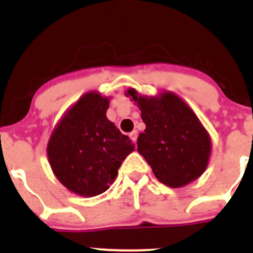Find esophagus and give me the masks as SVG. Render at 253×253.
<instances>
[{"instance_id": "obj_1", "label": "esophagus", "mask_w": 253, "mask_h": 253, "mask_svg": "<svg viewBox=\"0 0 253 253\" xmlns=\"http://www.w3.org/2000/svg\"><path fill=\"white\" fill-rule=\"evenodd\" d=\"M137 137H138V132H137L136 129H134V131H132L131 133H129V138H131L133 142L137 141Z\"/></svg>"}]
</instances>
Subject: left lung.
<instances>
[{"label": "left lung", "mask_w": 253, "mask_h": 253, "mask_svg": "<svg viewBox=\"0 0 253 253\" xmlns=\"http://www.w3.org/2000/svg\"><path fill=\"white\" fill-rule=\"evenodd\" d=\"M125 95L141 110L145 129L137 147L155 177L171 188L201 177L208 167L211 138L195 111L169 90L148 96L129 88Z\"/></svg>", "instance_id": "1"}]
</instances>
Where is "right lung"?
I'll return each instance as SVG.
<instances>
[{"mask_svg": "<svg viewBox=\"0 0 253 253\" xmlns=\"http://www.w3.org/2000/svg\"><path fill=\"white\" fill-rule=\"evenodd\" d=\"M110 96L91 90L70 106L47 142L48 164L68 191L81 197L105 192L134 144L106 117Z\"/></svg>", "mask_w": 253, "mask_h": 253, "instance_id": "right-lung-1", "label": "right lung"}]
</instances>
